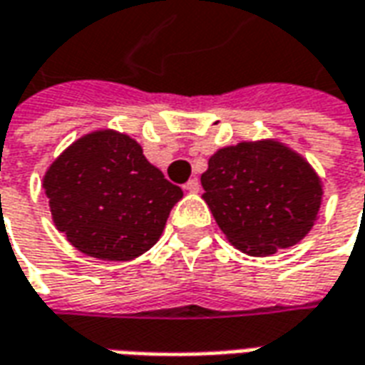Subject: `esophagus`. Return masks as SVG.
<instances>
[{"label": "esophagus", "instance_id": "esophagus-1", "mask_svg": "<svg viewBox=\"0 0 365 365\" xmlns=\"http://www.w3.org/2000/svg\"><path fill=\"white\" fill-rule=\"evenodd\" d=\"M185 190L190 191V193H197V191L201 190V183H199L197 178H191L190 182L185 183Z\"/></svg>", "mask_w": 365, "mask_h": 365}]
</instances>
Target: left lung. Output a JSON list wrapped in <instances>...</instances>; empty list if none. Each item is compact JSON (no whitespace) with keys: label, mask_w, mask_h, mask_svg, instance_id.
Listing matches in <instances>:
<instances>
[{"label":"left lung","mask_w":365,"mask_h":365,"mask_svg":"<svg viewBox=\"0 0 365 365\" xmlns=\"http://www.w3.org/2000/svg\"><path fill=\"white\" fill-rule=\"evenodd\" d=\"M201 185L217 225L250 256L297 245L313 227L322 197L313 168L274 140L221 148Z\"/></svg>","instance_id":"8db88e82"}]
</instances>
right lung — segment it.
Returning a JSON list of instances; mask_svg holds the SVG:
<instances>
[{"instance_id":"obj_1","label":"right lung","mask_w":365,"mask_h":365,"mask_svg":"<svg viewBox=\"0 0 365 365\" xmlns=\"http://www.w3.org/2000/svg\"><path fill=\"white\" fill-rule=\"evenodd\" d=\"M52 219L80 252L125 262L144 254L164 230L183 191L115 130L83 136L44 175Z\"/></svg>"}]
</instances>
